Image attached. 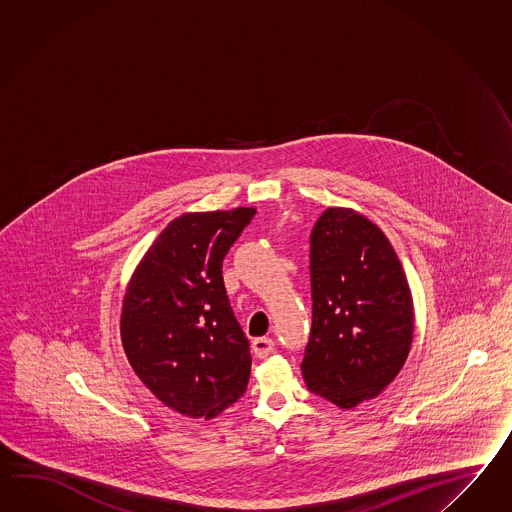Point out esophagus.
<instances>
[{"label": "esophagus", "mask_w": 512, "mask_h": 512, "mask_svg": "<svg viewBox=\"0 0 512 512\" xmlns=\"http://www.w3.org/2000/svg\"><path fill=\"white\" fill-rule=\"evenodd\" d=\"M251 348H253V353H255L259 359H264V357H268V355L274 351V340L268 337L255 338L253 344H251Z\"/></svg>", "instance_id": "34e87169"}]
</instances>
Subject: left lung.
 Returning a JSON list of instances; mask_svg holds the SVG:
<instances>
[{
	"instance_id": "8db88e82",
	"label": "left lung",
	"mask_w": 512,
	"mask_h": 512,
	"mask_svg": "<svg viewBox=\"0 0 512 512\" xmlns=\"http://www.w3.org/2000/svg\"><path fill=\"white\" fill-rule=\"evenodd\" d=\"M311 292L307 387L340 409L379 396L414 333L411 288L385 233L351 209L324 211L311 233Z\"/></svg>"
}]
</instances>
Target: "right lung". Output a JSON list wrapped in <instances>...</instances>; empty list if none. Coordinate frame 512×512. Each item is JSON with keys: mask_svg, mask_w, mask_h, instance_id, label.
I'll return each mask as SVG.
<instances>
[{"mask_svg": "<svg viewBox=\"0 0 512 512\" xmlns=\"http://www.w3.org/2000/svg\"><path fill=\"white\" fill-rule=\"evenodd\" d=\"M255 212L238 207L175 218L127 285L125 355L166 407L190 418H214L250 381V342L227 298L222 264Z\"/></svg>", "mask_w": 512, "mask_h": 512, "instance_id": "1", "label": "right lung"}]
</instances>
